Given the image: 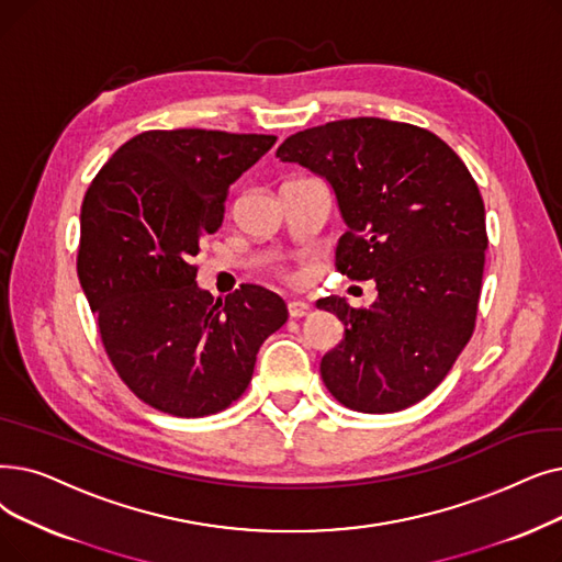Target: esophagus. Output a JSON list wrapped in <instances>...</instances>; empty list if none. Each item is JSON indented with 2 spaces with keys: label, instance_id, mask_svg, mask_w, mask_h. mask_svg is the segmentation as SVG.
Listing matches in <instances>:
<instances>
[{
  "label": "esophagus",
  "instance_id": "esophagus-1",
  "mask_svg": "<svg viewBox=\"0 0 562 562\" xmlns=\"http://www.w3.org/2000/svg\"><path fill=\"white\" fill-rule=\"evenodd\" d=\"M286 310H289L291 319H301V316H307L312 312V305L305 301H289Z\"/></svg>",
  "mask_w": 562,
  "mask_h": 562
}]
</instances>
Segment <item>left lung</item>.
<instances>
[{
	"mask_svg": "<svg viewBox=\"0 0 562 562\" xmlns=\"http://www.w3.org/2000/svg\"><path fill=\"white\" fill-rule=\"evenodd\" d=\"M278 158L324 177L347 223L335 268L374 280L370 310L345 299V339L322 358L328 393L351 411L395 413L425 400L475 330L484 273V202L469 167L427 128L339 119L286 137Z\"/></svg>",
	"mask_w": 562,
	"mask_h": 562,
	"instance_id": "obj_1",
	"label": "left lung"
}]
</instances>
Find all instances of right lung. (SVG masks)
<instances>
[{
  "mask_svg": "<svg viewBox=\"0 0 562 562\" xmlns=\"http://www.w3.org/2000/svg\"><path fill=\"white\" fill-rule=\"evenodd\" d=\"M276 135L146 131L119 146L87 188L78 278L105 353L131 393L177 418L227 408L257 351L286 322L284 301L240 284L225 301L200 289V240L223 225L229 186Z\"/></svg>",
  "mask_w": 562,
  "mask_h": 562,
  "instance_id": "add662e5",
  "label": "right lung"
}]
</instances>
